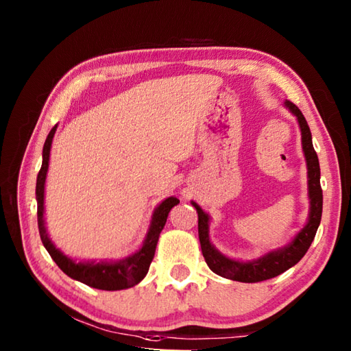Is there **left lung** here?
I'll return each mask as SVG.
<instances>
[{
  "mask_svg": "<svg viewBox=\"0 0 351 351\" xmlns=\"http://www.w3.org/2000/svg\"><path fill=\"white\" fill-rule=\"evenodd\" d=\"M285 105L288 106L289 111L297 117L302 132V147H304V153L306 158V167H308V193H310V219L304 229L295 235V239L278 251L269 252L263 255V257L254 261H237L232 258L224 257L219 254L215 247L210 245L209 241V217L203 212V209L193 203L195 209L198 212V235L201 243V251H203L204 260L209 268L215 272V274L230 278V280L245 282V283H255L261 280H268V278L277 277L282 274L291 266L299 263L300 258L306 254L310 249L311 243L316 237L317 228L320 224V218H322V187H320V167L316 150L313 147L311 141V132L310 127L305 121L302 111L297 106L287 100Z\"/></svg>",
  "mask_w": 351,
  "mask_h": 351,
  "instance_id": "1",
  "label": "left lung"
}]
</instances>
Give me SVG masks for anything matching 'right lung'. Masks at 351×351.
<instances>
[{"mask_svg": "<svg viewBox=\"0 0 351 351\" xmlns=\"http://www.w3.org/2000/svg\"><path fill=\"white\" fill-rule=\"evenodd\" d=\"M56 127L47 134L43 147V162H41V169L37 176V187H35V195H37V217H38V230L40 239L43 241L46 251L49 252L52 260L56 261L58 268H60L64 274L69 276L74 280H79L82 283L88 285L91 288L104 289V291H117V289H127L138 285L142 278L147 276L148 268H150L152 260L154 257V251H156V245L159 240V234L164 229L165 221H167L169 212L173 206L180 203V199L173 197L162 201L161 204L156 207L153 213L152 226L148 230L147 239L144 245L138 252L130 255L128 258L117 261V263H75L74 260L68 258L63 255L58 249L52 245V241L47 237L45 221H43V212H45V181H46V171L47 165H49V152L52 138L56 134Z\"/></svg>", "mask_w": 351, "mask_h": 351, "instance_id": "right-lung-1", "label": "right lung"}]
</instances>
